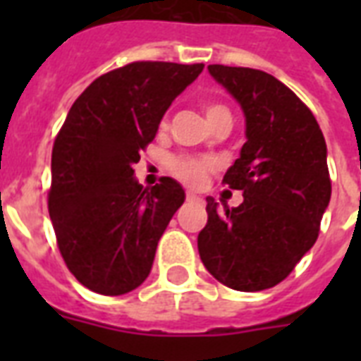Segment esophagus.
Here are the masks:
<instances>
[{
    "label": "esophagus",
    "mask_w": 361,
    "mask_h": 361,
    "mask_svg": "<svg viewBox=\"0 0 361 361\" xmlns=\"http://www.w3.org/2000/svg\"><path fill=\"white\" fill-rule=\"evenodd\" d=\"M187 200H189V202H202V198L198 197V195H195V192H187Z\"/></svg>",
    "instance_id": "obj_1"
}]
</instances>
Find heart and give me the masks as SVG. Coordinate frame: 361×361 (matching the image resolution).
Returning a JSON list of instances; mask_svg holds the SVG:
<instances>
[{"mask_svg": "<svg viewBox=\"0 0 361 361\" xmlns=\"http://www.w3.org/2000/svg\"><path fill=\"white\" fill-rule=\"evenodd\" d=\"M206 118L209 123H214L219 118H231V112L223 104L209 103L204 106ZM170 170L174 172L176 178L185 181L192 187H202L208 180L209 172L214 170V161L212 159H200V157H176L170 163Z\"/></svg>", "mask_w": 361, "mask_h": 361, "instance_id": "b5f03b06", "label": "heart"}]
</instances>
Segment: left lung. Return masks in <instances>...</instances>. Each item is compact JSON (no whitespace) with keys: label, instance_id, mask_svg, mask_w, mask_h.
I'll list each match as a JSON object with an SVG mask.
<instances>
[{"label":"left lung","instance_id":"obj_1","mask_svg":"<svg viewBox=\"0 0 361 361\" xmlns=\"http://www.w3.org/2000/svg\"><path fill=\"white\" fill-rule=\"evenodd\" d=\"M240 103L245 144L223 183L243 192L228 208L206 198L198 252L209 274L234 290L271 288L314 245L331 197L326 140L296 93L264 71L208 65Z\"/></svg>","mask_w":361,"mask_h":361}]
</instances>
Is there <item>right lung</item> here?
<instances>
[{"instance_id":"add662e5","label":"right lung","mask_w":361,"mask_h":361,"mask_svg":"<svg viewBox=\"0 0 361 361\" xmlns=\"http://www.w3.org/2000/svg\"><path fill=\"white\" fill-rule=\"evenodd\" d=\"M202 63L135 61L99 76L71 106L52 149L48 212L78 283L104 296L140 286L185 191L172 178L144 187L133 164Z\"/></svg>"}]
</instances>
